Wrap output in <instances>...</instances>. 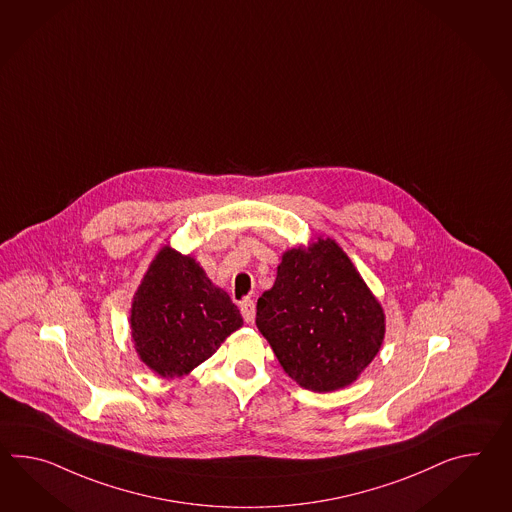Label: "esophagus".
<instances>
[{
	"label": "esophagus",
	"mask_w": 512,
	"mask_h": 512,
	"mask_svg": "<svg viewBox=\"0 0 512 512\" xmlns=\"http://www.w3.org/2000/svg\"><path fill=\"white\" fill-rule=\"evenodd\" d=\"M240 312H242V318H244L246 324H253V320H255V303L253 301H242L240 303Z\"/></svg>",
	"instance_id": "obj_1"
}]
</instances>
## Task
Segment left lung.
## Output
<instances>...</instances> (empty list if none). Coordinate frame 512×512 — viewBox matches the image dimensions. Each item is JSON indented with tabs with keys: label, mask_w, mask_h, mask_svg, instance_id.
Masks as SVG:
<instances>
[{
	"label": "left lung",
	"mask_w": 512,
	"mask_h": 512,
	"mask_svg": "<svg viewBox=\"0 0 512 512\" xmlns=\"http://www.w3.org/2000/svg\"><path fill=\"white\" fill-rule=\"evenodd\" d=\"M262 337L298 385L333 392L353 383L385 337V314L335 240L294 248L257 301Z\"/></svg>",
	"instance_id": "8db88e82"
}]
</instances>
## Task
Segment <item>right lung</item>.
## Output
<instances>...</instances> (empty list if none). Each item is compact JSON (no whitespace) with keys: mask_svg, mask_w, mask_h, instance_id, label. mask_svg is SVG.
<instances>
[{"mask_svg":"<svg viewBox=\"0 0 512 512\" xmlns=\"http://www.w3.org/2000/svg\"><path fill=\"white\" fill-rule=\"evenodd\" d=\"M240 325L227 292L214 287L192 257L168 246L151 262L131 309L138 355L163 377L194 370Z\"/></svg>","mask_w":512,"mask_h":512,"instance_id":"right-lung-1","label":"right lung"}]
</instances>
